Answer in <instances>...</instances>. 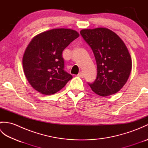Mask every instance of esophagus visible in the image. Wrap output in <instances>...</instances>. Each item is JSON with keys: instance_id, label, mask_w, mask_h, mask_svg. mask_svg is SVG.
I'll use <instances>...</instances> for the list:
<instances>
[{"instance_id": "34e87169", "label": "esophagus", "mask_w": 148, "mask_h": 148, "mask_svg": "<svg viewBox=\"0 0 148 148\" xmlns=\"http://www.w3.org/2000/svg\"><path fill=\"white\" fill-rule=\"evenodd\" d=\"M77 76H79V77H84V74H83V72H80L79 73L77 74Z\"/></svg>"}]
</instances>
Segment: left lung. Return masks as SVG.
<instances>
[{
    "label": "left lung",
    "mask_w": 148,
    "mask_h": 148,
    "mask_svg": "<svg viewBox=\"0 0 148 148\" xmlns=\"http://www.w3.org/2000/svg\"><path fill=\"white\" fill-rule=\"evenodd\" d=\"M80 34L92 49L97 63L96 79L88 84L100 96L117 93L127 83L132 69L127 46L117 34L106 28L83 29Z\"/></svg>",
    "instance_id": "left-lung-1"
}]
</instances>
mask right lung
<instances>
[{
    "instance_id": "right-lung-1",
    "label": "right lung",
    "mask_w": 148,
    "mask_h": 148,
    "mask_svg": "<svg viewBox=\"0 0 148 148\" xmlns=\"http://www.w3.org/2000/svg\"><path fill=\"white\" fill-rule=\"evenodd\" d=\"M79 36L76 31L56 29L34 37L23 57L24 73L34 89L44 95H51L60 90L71 74L64 70L62 52Z\"/></svg>"
}]
</instances>
